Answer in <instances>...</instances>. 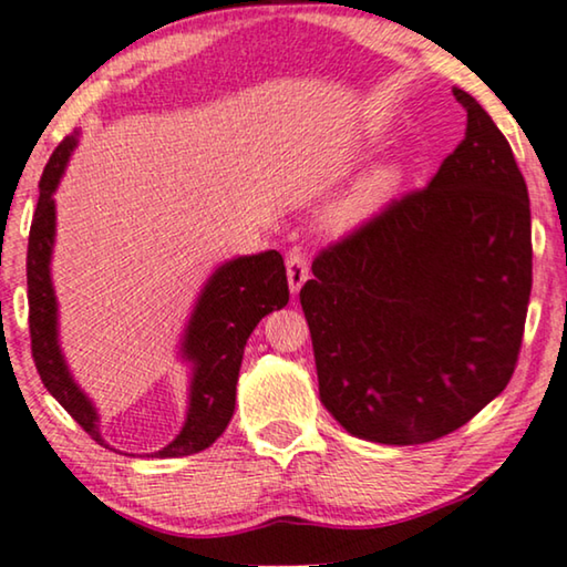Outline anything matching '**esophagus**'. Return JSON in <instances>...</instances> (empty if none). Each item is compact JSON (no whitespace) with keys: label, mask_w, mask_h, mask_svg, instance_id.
Returning <instances> with one entry per match:
<instances>
[{"label":"esophagus","mask_w":567,"mask_h":567,"mask_svg":"<svg viewBox=\"0 0 567 567\" xmlns=\"http://www.w3.org/2000/svg\"><path fill=\"white\" fill-rule=\"evenodd\" d=\"M286 276H289L291 293H299L303 281L309 278V260L299 248L289 250V256H286Z\"/></svg>","instance_id":"esophagus-1"}]
</instances>
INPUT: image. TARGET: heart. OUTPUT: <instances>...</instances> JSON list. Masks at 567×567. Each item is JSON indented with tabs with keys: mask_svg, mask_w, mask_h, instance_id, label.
I'll use <instances>...</instances> for the list:
<instances>
[{
	"mask_svg": "<svg viewBox=\"0 0 567 567\" xmlns=\"http://www.w3.org/2000/svg\"><path fill=\"white\" fill-rule=\"evenodd\" d=\"M399 182V171L396 168H379L375 174H371L360 184L355 192H352L348 199L342 202V207L338 209V223L350 227V225H360L365 223L368 217H373L375 212L383 207V202L389 199L393 186Z\"/></svg>",
	"mask_w": 567,
	"mask_h": 567,
	"instance_id": "obj_1",
	"label": "heart"
}]
</instances>
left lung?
<instances>
[{
	"mask_svg": "<svg viewBox=\"0 0 567 567\" xmlns=\"http://www.w3.org/2000/svg\"><path fill=\"white\" fill-rule=\"evenodd\" d=\"M424 188L317 252L299 299L319 399L355 437L422 445L471 422L512 381L532 291L529 194L488 112Z\"/></svg>",
	"mask_w": 567,
	"mask_h": 567,
	"instance_id": "obj_1",
	"label": "left lung"
}]
</instances>
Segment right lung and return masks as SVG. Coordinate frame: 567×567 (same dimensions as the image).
Here are the masks:
<instances>
[{
  "instance_id": "obj_1",
  "label": "right lung",
  "mask_w": 567,
  "mask_h": 567,
  "mask_svg": "<svg viewBox=\"0 0 567 567\" xmlns=\"http://www.w3.org/2000/svg\"><path fill=\"white\" fill-rule=\"evenodd\" d=\"M76 137H63L40 176L38 209L32 215L28 243V303H30V348L40 381L55 401L76 420L94 442L104 445L96 412L63 363L55 330V297L51 286V250L55 235L53 192L59 186L65 161ZM289 301L286 266L278 250L229 260L204 286L188 322L184 355L194 363L192 399L186 424L178 437L155 453V457L194 455L209 447L235 412V385L240 373L245 342L268 311Z\"/></svg>"
}]
</instances>
